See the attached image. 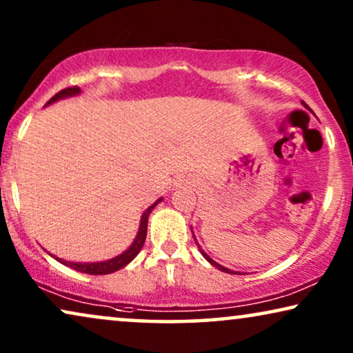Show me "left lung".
I'll return each instance as SVG.
<instances>
[{"label":"left lung","mask_w":353,"mask_h":353,"mask_svg":"<svg viewBox=\"0 0 353 353\" xmlns=\"http://www.w3.org/2000/svg\"><path fill=\"white\" fill-rule=\"evenodd\" d=\"M303 105H305V104H303ZM305 108H307V105H305ZM307 109H308V108H307ZM192 238H194V241H196V236H194V233H192ZM196 244H197V248H199V250H201V254H202V255H204V259H205V260H207V262H209V263H212V265H214V267H216V268H219V270H221V272H225V273H231V274H238V273H239V272H233V270H230V268H226V267H223V265L216 263L214 259H210V257H209V255H207V254L204 252V250H202V248H201V245H199V243H197V241H196Z\"/></svg>","instance_id":"1"}]
</instances>
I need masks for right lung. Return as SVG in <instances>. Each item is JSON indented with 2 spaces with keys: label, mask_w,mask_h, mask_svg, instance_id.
Wrapping results in <instances>:
<instances>
[{
  "label": "right lung",
  "mask_w": 353,
  "mask_h": 353,
  "mask_svg": "<svg viewBox=\"0 0 353 353\" xmlns=\"http://www.w3.org/2000/svg\"><path fill=\"white\" fill-rule=\"evenodd\" d=\"M81 93V90L79 86H74V88H65L57 93L56 96H52V98L48 101L46 105H50L52 103H56V101L59 99H65V98H72V96H79ZM159 202H162V197L161 199H157L156 202L151 207H148L146 210H144V214L141 215V220H139V228H138V233L134 236L133 243L130 248L122 252L117 257L114 259H109V260H104V262H85V263H80V262H69V260H64V259H59L56 257V255L50 254L51 257H54L57 262H61L62 265H65V267H70L77 270V272L80 273H86V274H109V273H114L117 272V270L127 267V265L132 262V260L137 257L139 254V250L143 249V244L144 241H146V233H148V219L149 215H151V212L154 207H156Z\"/></svg>",
  "instance_id": "obj_1"
}]
</instances>
